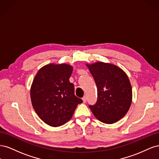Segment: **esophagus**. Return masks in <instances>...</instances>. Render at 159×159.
Masks as SVG:
<instances>
[{"instance_id": "obj_1", "label": "esophagus", "mask_w": 159, "mask_h": 159, "mask_svg": "<svg viewBox=\"0 0 159 159\" xmlns=\"http://www.w3.org/2000/svg\"><path fill=\"white\" fill-rule=\"evenodd\" d=\"M82 100H83V102H84V103H85L86 101H87V97H86L85 95L84 96L83 98H82Z\"/></svg>"}]
</instances>
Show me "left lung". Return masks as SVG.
<instances>
[{
	"mask_svg": "<svg viewBox=\"0 0 159 159\" xmlns=\"http://www.w3.org/2000/svg\"><path fill=\"white\" fill-rule=\"evenodd\" d=\"M86 66L98 88L97 102L89 107L101 122L116 123L126 115L132 102V88L127 75L111 64L99 61Z\"/></svg>",
	"mask_w": 159,
	"mask_h": 159,
	"instance_id": "1",
	"label": "left lung"
}]
</instances>
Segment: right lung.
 I'll list each match as a JSON object with an SVG mask.
<instances>
[{"label": "right lung", "mask_w": 159, "mask_h": 159, "mask_svg": "<svg viewBox=\"0 0 159 159\" xmlns=\"http://www.w3.org/2000/svg\"><path fill=\"white\" fill-rule=\"evenodd\" d=\"M72 66L48 64L38 71L30 89L32 106L43 121L52 127L63 125L72 117L82 99L74 94L70 82Z\"/></svg>", "instance_id": "1"}]
</instances>
